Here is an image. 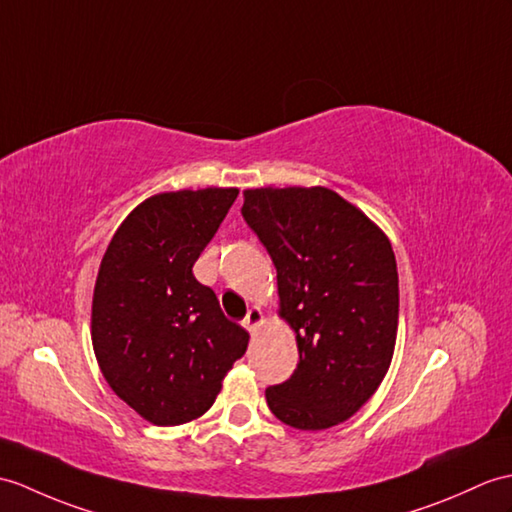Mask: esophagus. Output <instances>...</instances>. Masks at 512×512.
Here are the masks:
<instances>
[{"mask_svg": "<svg viewBox=\"0 0 512 512\" xmlns=\"http://www.w3.org/2000/svg\"><path fill=\"white\" fill-rule=\"evenodd\" d=\"M261 320H264V314H261L259 307H251V310H248V314L244 316L242 325H244V327L253 334V331L261 325Z\"/></svg>", "mask_w": 512, "mask_h": 512, "instance_id": "34e87169", "label": "esophagus"}]
</instances>
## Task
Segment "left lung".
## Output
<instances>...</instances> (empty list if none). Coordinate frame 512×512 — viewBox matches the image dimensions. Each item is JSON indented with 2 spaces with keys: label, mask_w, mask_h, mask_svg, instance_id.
<instances>
[{
  "label": "left lung",
  "mask_w": 512,
  "mask_h": 512,
  "mask_svg": "<svg viewBox=\"0 0 512 512\" xmlns=\"http://www.w3.org/2000/svg\"><path fill=\"white\" fill-rule=\"evenodd\" d=\"M242 216L277 268L281 316L299 364L266 388L272 414L296 430L353 417L388 371L399 277L388 237L327 187L246 189Z\"/></svg>",
  "instance_id": "8db88e82"
}]
</instances>
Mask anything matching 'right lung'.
<instances>
[{"label": "right lung", "mask_w": 512, "mask_h": 512, "mask_svg": "<svg viewBox=\"0 0 512 512\" xmlns=\"http://www.w3.org/2000/svg\"><path fill=\"white\" fill-rule=\"evenodd\" d=\"M237 189L152 196L117 229L93 290L91 338L113 392L154 425L205 414L248 334L194 277Z\"/></svg>", "instance_id": "1"}]
</instances>
